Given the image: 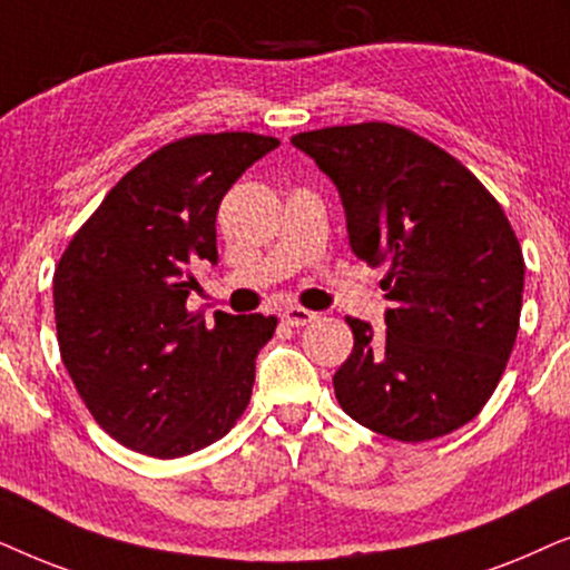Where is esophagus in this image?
Here are the masks:
<instances>
[{
    "label": "esophagus",
    "instance_id": "34e87169",
    "mask_svg": "<svg viewBox=\"0 0 570 570\" xmlns=\"http://www.w3.org/2000/svg\"><path fill=\"white\" fill-rule=\"evenodd\" d=\"M315 317H317V315L313 313V309H305V307H297V305L286 307L284 313H281V321H284L286 325H294V328H299V325L313 323Z\"/></svg>",
    "mask_w": 570,
    "mask_h": 570
}]
</instances>
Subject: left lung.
Returning a JSON list of instances; mask_svg holds the SVG:
<instances>
[{"label": "left lung", "mask_w": 570, "mask_h": 570, "mask_svg": "<svg viewBox=\"0 0 570 570\" xmlns=\"http://www.w3.org/2000/svg\"><path fill=\"white\" fill-rule=\"evenodd\" d=\"M338 189L348 247L385 265V333L346 317L333 375L344 412L401 443L464 428L495 391L515 344L523 255L495 197L430 140L385 125L292 138Z\"/></svg>", "instance_id": "8db88e82"}]
</instances>
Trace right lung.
<instances>
[{
  "instance_id": "obj_1",
  "label": "right lung",
  "mask_w": 570,
  "mask_h": 570,
  "mask_svg": "<svg viewBox=\"0 0 570 570\" xmlns=\"http://www.w3.org/2000/svg\"><path fill=\"white\" fill-rule=\"evenodd\" d=\"M276 138L193 135L121 177L55 271L62 362L94 420L127 449L179 459L222 440L253 396L276 317L189 313L216 214Z\"/></svg>"
}]
</instances>
